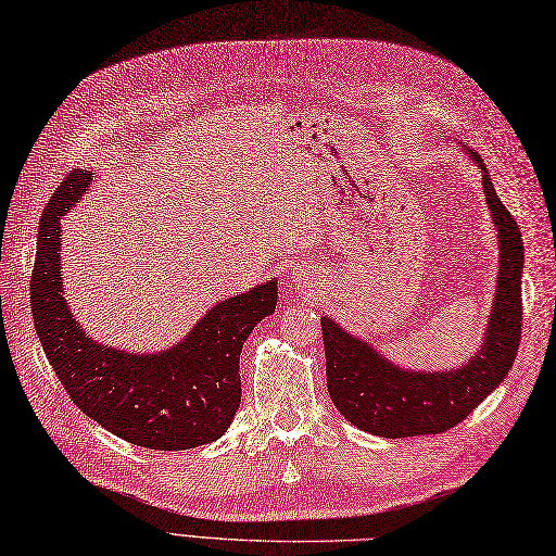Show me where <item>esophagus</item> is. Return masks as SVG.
<instances>
[{"label": "esophagus", "mask_w": 556, "mask_h": 556, "mask_svg": "<svg viewBox=\"0 0 556 556\" xmlns=\"http://www.w3.org/2000/svg\"><path fill=\"white\" fill-rule=\"evenodd\" d=\"M292 280H294L296 288H300V286L304 288L306 280H311V270L304 268V266H296V268L292 270Z\"/></svg>", "instance_id": "34e87169"}]
</instances>
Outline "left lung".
<instances>
[{
    "label": "left lung",
    "mask_w": 556,
    "mask_h": 556,
    "mask_svg": "<svg viewBox=\"0 0 556 556\" xmlns=\"http://www.w3.org/2000/svg\"><path fill=\"white\" fill-rule=\"evenodd\" d=\"M459 153L481 172V188L497 238V278L481 344L455 368L417 370L384 356L358 334L323 316L325 375L334 408L361 431L384 439L441 434L477 408L507 377L521 342L523 242L517 222L497 198L483 160Z\"/></svg>",
    "instance_id": "left-lung-1"
}]
</instances>
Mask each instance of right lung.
Masks as SVG:
<instances>
[{"label":"right lung","instance_id":"right-lung-1","mask_svg":"<svg viewBox=\"0 0 556 556\" xmlns=\"http://www.w3.org/2000/svg\"><path fill=\"white\" fill-rule=\"evenodd\" d=\"M91 181L89 169L67 174L39 222L30 308L51 368L79 410L141 448L186 451L222 439L240 405L242 344L276 311L278 280L216 302L160 351L93 340L67 304L61 264V219Z\"/></svg>","mask_w":556,"mask_h":556}]
</instances>
